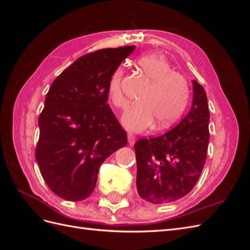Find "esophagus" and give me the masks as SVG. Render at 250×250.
Instances as JSON below:
<instances>
[{"instance_id": "1", "label": "esophagus", "mask_w": 250, "mask_h": 250, "mask_svg": "<svg viewBox=\"0 0 250 250\" xmlns=\"http://www.w3.org/2000/svg\"><path fill=\"white\" fill-rule=\"evenodd\" d=\"M135 142V137L132 133H128V143L130 144V145H133Z\"/></svg>"}]
</instances>
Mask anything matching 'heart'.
Here are the masks:
<instances>
[{
  "label": "heart",
  "instance_id": "b5f03b06",
  "mask_svg": "<svg viewBox=\"0 0 250 250\" xmlns=\"http://www.w3.org/2000/svg\"><path fill=\"white\" fill-rule=\"evenodd\" d=\"M139 70L150 83L139 97V104L128 108L122 117L127 130L142 132L156 123L157 129L169 127L183 116L188 100L190 86L183 75L174 72L172 65L161 55H144L137 60ZM124 70L117 67L108 81L107 96L119 109L127 106L122 90Z\"/></svg>",
  "mask_w": 250,
  "mask_h": 250
}]
</instances>
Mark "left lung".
<instances>
[{"label": "left lung", "mask_w": 250, "mask_h": 250, "mask_svg": "<svg viewBox=\"0 0 250 250\" xmlns=\"http://www.w3.org/2000/svg\"><path fill=\"white\" fill-rule=\"evenodd\" d=\"M193 103L188 115L160 137L134 144L137 188L143 199L163 204L191 192L204 167L209 141L206 90L193 80Z\"/></svg>", "instance_id": "1"}]
</instances>
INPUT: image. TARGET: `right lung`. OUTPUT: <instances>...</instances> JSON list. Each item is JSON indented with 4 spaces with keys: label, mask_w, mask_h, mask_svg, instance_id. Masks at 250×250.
I'll use <instances>...</instances> for the list:
<instances>
[{
    "label": "right lung",
    "mask_w": 250,
    "mask_h": 250,
    "mask_svg": "<svg viewBox=\"0 0 250 250\" xmlns=\"http://www.w3.org/2000/svg\"><path fill=\"white\" fill-rule=\"evenodd\" d=\"M134 48L88 53L52 83L39 119L35 157L43 180L60 198H87L102 163L127 145V133L106 103L107 86L112 72Z\"/></svg>",
    "instance_id": "obj_1"
}]
</instances>
